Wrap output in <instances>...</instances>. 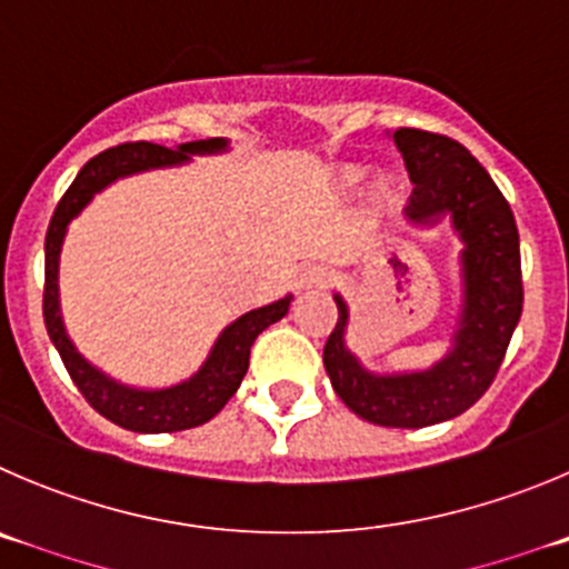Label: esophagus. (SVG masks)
Wrapping results in <instances>:
<instances>
[{"mask_svg": "<svg viewBox=\"0 0 569 569\" xmlns=\"http://www.w3.org/2000/svg\"><path fill=\"white\" fill-rule=\"evenodd\" d=\"M331 286V272L322 267H309L297 280V289L300 291H322Z\"/></svg>", "mask_w": 569, "mask_h": 569, "instance_id": "34e87169", "label": "esophagus"}]
</instances>
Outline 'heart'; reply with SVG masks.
Segmentation results:
<instances>
[{
	"mask_svg": "<svg viewBox=\"0 0 569 569\" xmlns=\"http://www.w3.org/2000/svg\"><path fill=\"white\" fill-rule=\"evenodd\" d=\"M365 182V168L362 164H342L333 171V184L339 190H357ZM370 196H373L376 207H392L398 199V182L390 173H379L370 184Z\"/></svg>",
	"mask_w": 569,
	"mask_h": 569,
	"instance_id": "b5f03b06",
	"label": "heart"
}]
</instances>
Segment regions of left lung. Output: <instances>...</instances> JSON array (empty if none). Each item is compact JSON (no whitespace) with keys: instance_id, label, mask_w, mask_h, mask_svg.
I'll return each instance as SVG.
<instances>
[{"instance_id":"8db88e82","label":"left lung","mask_w":569,"mask_h":569,"mask_svg":"<svg viewBox=\"0 0 569 569\" xmlns=\"http://www.w3.org/2000/svg\"><path fill=\"white\" fill-rule=\"evenodd\" d=\"M416 184L407 216L435 227L449 216L460 238V317L452 348L423 370L373 373L345 342L350 309L333 295L339 320L322 362L348 410L379 427L421 429L469 410L491 387L511 333L522 317L519 232L506 196L488 171L452 137L421 129L392 131Z\"/></svg>"}]
</instances>
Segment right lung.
<instances>
[{
	"mask_svg": "<svg viewBox=\"0 0 569 569\" xmlns=\"http://www.w3.org/2000/svg\"><path fill=\"white\" fill-rule=\"evenodd\" d=\"M227 148H230V140H224V137L182 142L177 148H162L153 146V142H126V146L109 148V151L98 153L83 164L76 182L69 184V190L52 212L44 241L47 333L61 353L63 368L72 376L89 405L100 416L109 418L111 423L131 429V432H179V429L201 427L216 412H221V407L230 401L232 392L241 387V379L247 376L249 348H252L254 337L289 315L291 295L232 320L212 342L207 359L190 379L171 387H131L94 368L89 359L78 353L76 342L69 339L61 317V297H58V267H61L63 238H67L72 219L81 216L83 207L94 199V193L114 184L117 179L159 171V168H177V164H188L193 157L224 153Z\"/></svg>",
	"mask_w": 569,
	"mask_h": 569,
	"instance_id": "1",
	"label": "right lung"
}]
</instances>
